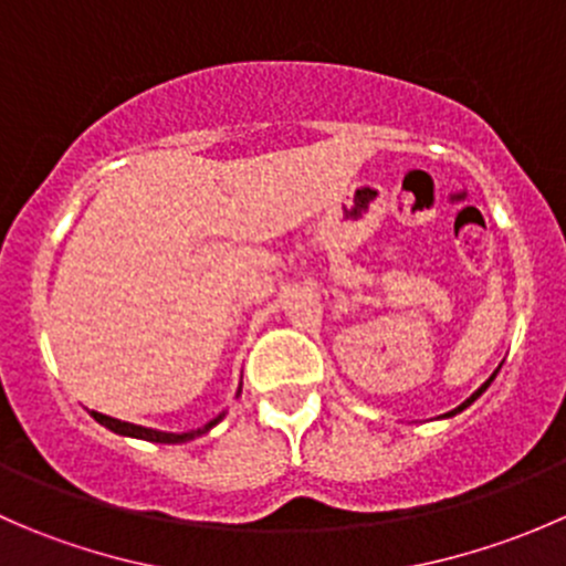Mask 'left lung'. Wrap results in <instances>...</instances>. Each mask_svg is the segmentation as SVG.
Returning <instances> with one entry per match:
<instances>
[{
    "label": "left lung",
    "instance_id": "left-lung-1",
    "mask_svg": "<svg viewBox=\"0 0 566 566\" xmlns=\"http://www.w3.org/2000/svg\"><path fill=\"white\" fill-rule=\"evenodd\" d=\"M495 373H499V369H495ZM495 373H493V375H490V378H488V380H484V384H482V386H479V389H476V391H473V394H471V397H468V399H465V402H462V405H458V408H454V410H449V413H443V419H449V416H458V413H460V410H465V408H468V405H471V402H476V399H479V397H482V394H484V391H488V386H490V384H493Z\"/></svg>",
    "mask_w": 566,
    "mask_h": 566
}]
</instances>
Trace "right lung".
Instances as JSON below:
<instances>
[{
	"label": "right lung",
	"mask_w": 566,
	"mask_h": 566,
	"mask_svg": "<svg viewBox=\"0 0 566 566\" xmlns=\"http://www.w3.org/2000/svg\"><path fill=\"white\" fill-rule=\"evenodd\" d=\"M238 397H241V386H238ZM90 416H93L98 424H104L106 430L117 432V436H125V438H139V441H153V443H186V441H193V438L205 436V432L213 430L216 424H219L221 419L227 416V410H221L216 419H210L208 424L199 427V430H188V432H164V430H153V427H142V424H130V421H119V419H112V416L106 413H98V410H90Z\"/></svg>",
	"instance_id": "add662e5"
}]
</instances>
